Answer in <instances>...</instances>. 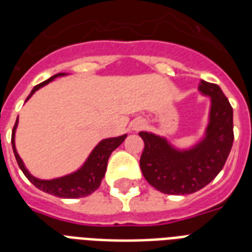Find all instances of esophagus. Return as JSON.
<instances>
[{"mask_svg": "<svg viewBox=\"0 0 252 252\" xmlns=\"http://www.w3.org/2000/svg\"><path fill=\"white\" fill-rule=\"evenodd\" d=\"M144 126H145V122H144V120H137V122H134L133 129L138 130L141 129V128H144Z\"/></svg>", "mask_w": 252, "mask_h": 252, "instance_id": "1", "label": "esophagus"}]
</instances>
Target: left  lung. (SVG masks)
I'll use <instances>...</instances> for the list:
<instances>
[{"mask_svg":"<svg viewBox=\"0 0 252 252\" xmlns=\"http://www.w3.org/2000/svg\"><path fill=\"white\" fill-rule=\"evenodd\" d=\"M200 94L211 98L204 136L188 149H178L166 137L140 132L145 148L140 158L142 175L156 189L167 195H188L199 191L222 170L230 153L233 108L219 85L200 81Z\"/></svg>","mask_w":252,"mask_h":252,"instance_id":"8db88e82","label":"left lung"}]
</instances>
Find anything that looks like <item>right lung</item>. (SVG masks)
Instances as JSON below:
<instances>
[{
	"instance_id": "right-lung-1",
	"label": "right lung",
	"mask_w": 252,
	"mask_h": 252,
	"mask_svg": "<svg viewBox=\"0 0 252 252\" xmlns=\"http://www.w3.org/2000/svg\"><path fill=\"white\" fill-rule=\"evenodd\" d=\"M66 74L68 73H59V74H55V76H52L51 78L44 81V82L36 85L32 89V91L30 93V95L27 96L26 100H29L33 95V93L39 90L40 87L48 85L49 82H52L57 77L66 76ZM17 126L18 119L13 128V133H11V145H13L14 156H15V159H17L19 168H21L26 178L35 187L39 188L40 191L47 192L49 195L57 196V197H61V199H78V197H85V196L93 193L95 189H98L100 183H102V179L104 178V174H106L107 162H108V158H110L111 153L118 146L122 145L123 141L126 137V134H123V136H119V137L104 138V140H102L93 149V152L87 157L84 165L81 166L78 170H76L72 174H68V175L45 180L39 179V178H35L33 175H31L29 170L26 168L25 163L22 161V158L19 157L17 148H15V130H17Z\"/></svg>"
}]
</instances>
